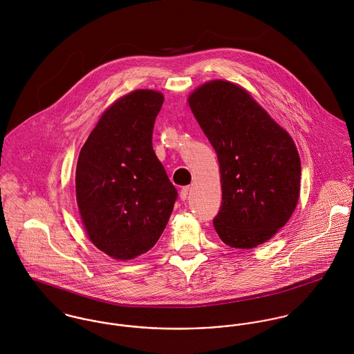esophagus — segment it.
I'll use <instances>...</instances> for the list:
<instances>
[{
    "label": "esophagus",
    "instance_id": "obj_1",
    "mask_svg": "<svg viewBox=\"0 0 354 354\" xmlns=\"http://www.w3.org/2000/svg\"><path fill=\"white\" fill-rule=\"evenodd\" d=\"M190 196V187L189 186H186V187H183L182 190H180V199L182 201H186L187 198Z\"/></svg>",
    "mask_w": 354,
    "mask_h": 354
}]
</instances>
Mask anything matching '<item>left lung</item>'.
Instances as JSON below:
<instances>
[{
  "instance_id": "8db88e82",
  "label": "left lung",
  "mask_w": 354,
  "mask_h": 354,
  "mask_svg": "<svg viewBox=\"0 0 354 354\" xmlns=\"http://www.w3.org/2000/svg\"><path fill=\"white\" fill-rule=\"evenodd\" d=\"M187 103L218 158L217 235L234 248L266 243L299 202L301 162L295 141L247 89L228 80L199 85Z\"/></svg>"
}]
</instances>
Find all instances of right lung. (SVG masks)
I'll use <instances>...</instances> for the list:
<instances>
[{"instance_id": "obj_1", "label": "right lung", "mask_w": 354, "mask_h": 354, "mask_svg": "<svg viewBox=\"0 0 354 354\" xmlns=\"http://www.w3.org/2000/svg\"><path fill=\"white\" fill-rule=\"evenodd\" d=\"M164 95L136 89L107 107L80 151L76 199L91 243L117 261L148 252L176 199L152 148Z\"/></svg>"}]
</instances>
